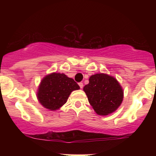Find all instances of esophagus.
Instances as JSON below:
<instances>
[{
    "label": "esophagus",
    "instance_id": "obj_1",
    "mask_svg": "<svg viewBox=\"0 0 156 156\" xmlns=\"http://www.w3.org/2000/svg\"><path fill=\"white\" fill-rule=\"evenodd\" d=\"M78 85H79V87H80V89L83 88V83H82V82H80V83H78Z\"/></svg>",
    "mask_w": 156,
    "mask_h": 156
}]
</instances>
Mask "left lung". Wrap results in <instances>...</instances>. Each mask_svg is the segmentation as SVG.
Wrapping results in <instances>:
<instances>
[{"instance_id": "left-lung-1", "label": "left lung", "mask_w": 156, "mask_h": 156, "mask_svg": "<svg viewBox=\"0 0 156 156\" xmlns=\"http://www.w3.org/2000/svg\"><path fill=\"white\" fill-rule=\"evenodd\" d=\"M83 87L88 101L99 115L115 112L123 100V90L117 79L104 73L93 75Z\"/></svg>"}]
</instances>
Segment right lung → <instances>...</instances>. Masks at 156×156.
Masks as SVG:
<instances>
[{
	"label": "right lung",
	"mask_w": 156,
	"mask_h": 156,
	"mask_svg": "<svg viewBox=\"0 0 156 156\" xmlns=\"http://www.w3.org/2000/svg\"><path fill=\"white\" fill-rule=\"evenodd\" d=\"M80 87L73 78L64 73H53L42 80L37 91V98L45 108L55 111L65 104L71 92Z\"/></svg>",
	"instance_id": "1"
}]
</instances>
